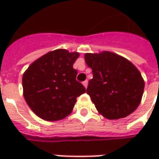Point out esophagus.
<instances>
[{
    "label": "esophagus",
    "instance_id": "esophagus-1",
    "mask_svg": "<svg viewBox=\"0 0 159 159\" xmlns=\"http://www.w3.org/2000/svg\"><path fill=\"white\" fill-rule=\"evenodd\" d=\"M82 84H83V86H84V87L87 89V88H88V84H89V81H88V80H85V81H83Z\"/></svg>",
    "mask_w": 159,
    "mask_h": 159
}]
</instances>
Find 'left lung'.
I'll return each instance as SVG.
<instances>
[{
    "mask_svg": "<svg viewBox=\"0 0 159 159\" xmlns=\"http://www.w3.org/2000/svg\"><path fill=\"white\" fill-rule=\"evenodd\" d=\"M93 79L87 89L95 108L109 119L125 118L140 104L144 81L137 68L117 54L103 51L85 55Z\"/></svg>",
    "mask_w": 159,
    "mask_h": 159,
    "instance_id": "8db88e82",
    "label": "left lung"
}]
</instances>
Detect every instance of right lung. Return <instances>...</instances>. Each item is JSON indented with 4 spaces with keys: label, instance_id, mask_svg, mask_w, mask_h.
Masks as SVG:
<instances>
[{
    "label": "right lung",
    "instance_id": "right-lung-1",
    "mask_svg": "<svg viewBox=\"0 0 159 159\" xmlns=\"http://www.w3.org/2000/svg\"><path fill=\"white\" fill-rule=\"evenodd\" d=\"M79 53L57 49L31 64L23 75L24 97L31 110L47 121H57L69 115L78 96L86 89L76 80L73 64Z\"/></svg>",
    "mask_w": 159,
    "mask_h": 159
}]
</instances>
